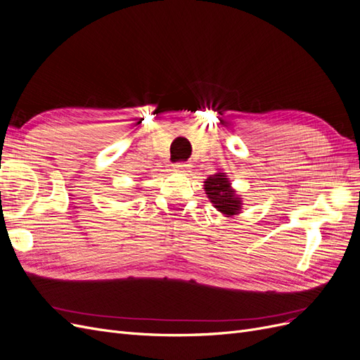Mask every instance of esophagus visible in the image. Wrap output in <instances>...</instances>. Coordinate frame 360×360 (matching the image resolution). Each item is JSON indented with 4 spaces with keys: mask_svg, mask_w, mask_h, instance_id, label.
Wrapping results in <instances>:
<instances>
[{
    "mask_svg": "<svg viewBox=\"0 0 360 360\" xmlns=\"http://www.w3.org/2000/svg\"><path fill=\"white\" fill-rule=\"evenodd\" d=\"M191 169V165L189 163H184V162H179L174 165V171L176 172H188Z\"/></svg>",
    "mask_w": 360,
    "mask_h": 360,
    "instance_id": "1",
    "label": "esophagus"
}]
</instances>
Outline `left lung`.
<instances>
[{
	"label": "left lung",
	"instance_id": "1",
	"mask_svg": "<svg viewBox=\"0 0 360 360\" xmlns=\"http://www.w3.org/2000/svg\"><path fill=\"white\" fill-rule=\"evenodd\" d=\"M204 191L214 209L225 217H233L242 213V197L233 189L226 172H216L207 177L204 181Z\"/></svg>",
	"mask_w": 360,
	"mask_h": 360
}]
</instances>
